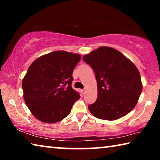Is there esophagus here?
Listing matches in <instances>:
<instances>
[{
	"label": "esophagus",
	"mask_w": 160,
	"mask_h": 160,
	"mask_svg": "<svg viewBox=\"0 0 160 160\" xmlns=\"http://www.w3.org/2000/svg\"><path fill=\"white\" fill-rule=\"evenodd\" d=\"M80 91H81V92H82V94H85L86 90H85V89H82V90H80Z\"/></svg>",
	"instance_id": "1"
}]
</instances>
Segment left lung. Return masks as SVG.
I'll use <instances>...</instances> for the list:
<instances>
[{
	"instance_id": "8db88e82",
	"label": "left lung",
	"mask_w": 160,
	"mask_h": 160,
	"mask_svg": "<svg viewBox=\"0 0 160 160\" xmlns=\"http://www.w3.org/2000/svg\"><path fill=\"white\" fill-rule=\"evenodd\" d=\"M95 74L97 99L88 106L92 114L103 120H116L131 112L142 90L140 72L120 51L101 47L83 56Z\"/></svg>"
}]
</instances>
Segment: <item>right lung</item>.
<instances>
[{
    "mask_svg": "<svg viewBox=\"0 0 160 160\" xmlns=\"http://www.w3.org/2000/svg\"><path fill=\"white\" fill-rule=\"evenodd\" d=\"M81 58L77 53L56 51L36 59L22 80L27 106L38 120L53 123L70 113L80 94L72 88V72Z\"/></svg>",
    "mask_w": 160,
    "mask_h": 160,
    "instance_id": "obj_1",
    "label": "right lung"
}]
</instances>
